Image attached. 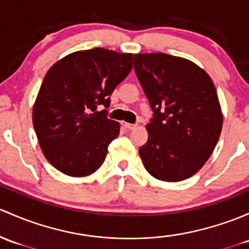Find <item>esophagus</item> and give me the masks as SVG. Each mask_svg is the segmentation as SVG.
Instances as JSON below:
<instances>
[{"label": "esophagus", "instance_id": "obj_1", "mask_svg": "<svg viewBox=\"0 0 249 249\" xmlns=\"http://www.w3.org/2000/svg\"><path fill=\"white\" fill-rule=\"evenodd\" d=\"M123 126L125 127V129H129V130H133L135 129L137 125L136 124H131V123H126V122H123Z\"/></svg>", "mask_w": 249, "mask_h": 249}]
</instances>
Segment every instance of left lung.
I'll return each mask as SVG.
<instances>
[{"mask_svg": "<svg viewBox=\"0 0 249 249\" xmlns=\"http://www.w3.org/2000/svg\"><path fill=\"white\" fill-rule=\"evenodd\" d=\"M135 71L154 117L140 155L149 174L162 181L191 178L218 142L223 114L205 70L181 57L135 54Z\"/></svg>", "mask_w": 249, "mask_h": 249, "instance_id": "obj_1", "label": "left lung"}]
</instances>
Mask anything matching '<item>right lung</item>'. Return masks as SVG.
<instances>
[{"mask_svg":"<svg viewBox=\"0 0 249 249\" xmlns=\"http://www.w3.org/2000/svg\"><path fill=\"white\" fill-rule=\"evenodd\" d=\"M132 56L83 50L59 59L46 72L32 119L44 156L59 172L87 177L104 163L120 125L98 108L109 106L114 88L131 71Z\"/></svg>","mask_w":249,"mask_h":249,"instance_id":"1","label":"right lung"}]
</instances>
